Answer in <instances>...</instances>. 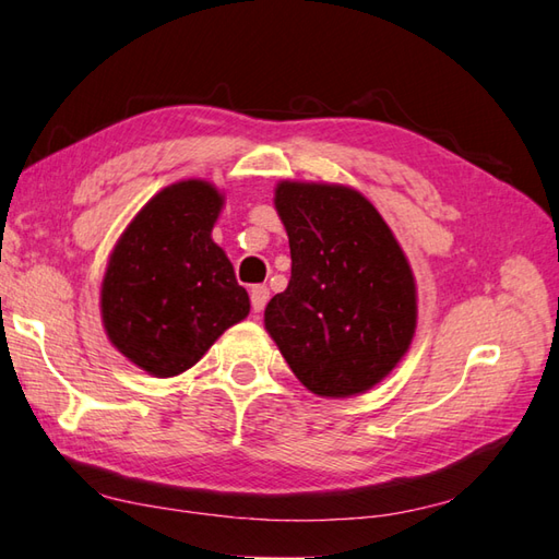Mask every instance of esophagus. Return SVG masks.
<instances>
[{"mask_svg":"<svg viewBox=\"0 0 559 559\" xmlns=\"http://www.w3.org/2000/svg\"><path fill=\"white\" fill-rule=\"evenodd\" d=\"M249 298H252V310L259 314L269 302V288L266 286H254L249 290Z\"/></svg>","mask_w":559,"mask_h":559,"instance_id":"esophagus-1","label":"esophagus"}]
</instances>
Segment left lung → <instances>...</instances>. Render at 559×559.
Listing matches in <instances>:
<instances>
[{"mask_svg": "<svg viewBox=\"0 0 559 559\" xmlns=\"http://www.w3.org/2000/svg\"><path fill=\"white\" fill-rule=\"evenodd\" d=\"M273 206L293 266L288 288L264 310L269 336L312 394H365L401 362L418 326L408 257L348 185L281 180Z\"/></svg>", "mask_w": 559, "mask_h": 559, "instance_id": "left-lung-1", "label": "left lung"}]
</instances>
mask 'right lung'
<instances>
[{
    "instance_id": "1",
    "label": "right lung",
    "mask_w": 559,
    "mask_h": 559,
    "mask_svg": "<svg viewBox=\"0 0 559 559\" xmlns=\"http://www.w3.org/2000/svg\"><path fill=\"white\" fill-rule=\"evenodd\" d=\"M223 206L206 180L168 185L112 247L100 286L105 334L153 377L182 374L249 314V295L211 237Z\"/></svg>"
}]
</instances>
